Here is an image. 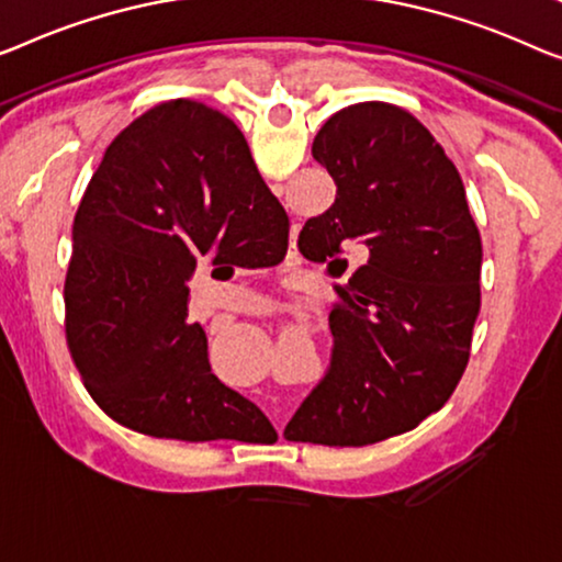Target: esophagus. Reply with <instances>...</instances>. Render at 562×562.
<instances>
[{"mask_svg": "<svg viewBox=\"0 0 562 562\" xmlns=\"http://www.w3.org/2000/svg\"><path fill=\"white\" fill-rule=\"evenodd\" d=\"M278 431H280V437H282V426H278Z\"/></svg>", "mask_w": 562, "mask_h": 562, "instance_id": "obj_1", "label": "esophagus"}]
</instances>
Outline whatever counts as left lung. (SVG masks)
Masks as SVG:
<instances>
[{"mask_svg":"<svg viewBox=\"0 0 562 562\" xmlns=\"http://www.w3.org/2000/svg\"><path fill=\"white\" fill-rule=\"evenodd\" d=\"M313 158L338 191L305 222L300 252L342 262L338 274L348 249L368 262L338 288L330 368L284 437L366 447L416 429L454 393L480 313L482 239L457 166L404 108H342Z\"/></svg>","mask_w":562,"mask_h":562,"instance_id":"obj_1","label":"left lung"}]
</instances>
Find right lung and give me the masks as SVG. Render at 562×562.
Masks as SVG:
<instances>
[{
    "label": "right lung",
    "instance_id": "1",
    "mask_svg": "<svg viewBox=\"0 0 562 562\" xmlns=\"http://www.w3.org/2000/svg\"><path fill=\"white\" fill-rule=\"evenodd\" d=\"M288 214L241 131L194 100H169L108 146L72 224L67 348L90 396L156 439L255 441L272 424L209 368L189 321L196 265H272Z\"/></svg>",
    "mask_w": 562,
    "mask_h": 562
}]
</instances>
